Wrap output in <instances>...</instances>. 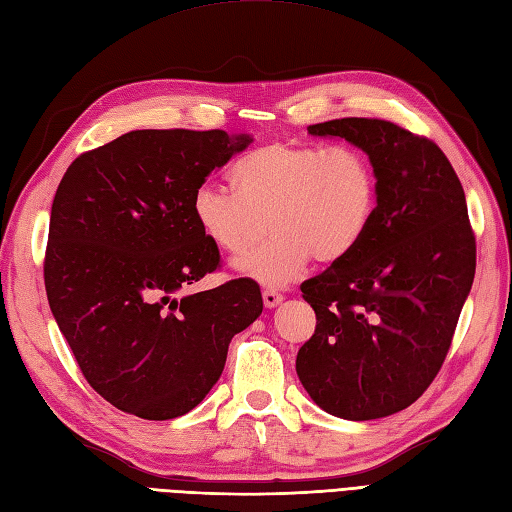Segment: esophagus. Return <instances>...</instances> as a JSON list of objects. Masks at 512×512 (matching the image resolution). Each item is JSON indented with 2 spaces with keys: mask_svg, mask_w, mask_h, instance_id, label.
Wrapping results in <instances>:
<instances>
[{
  "mask_svg": "<svg viewBox=\"0 0 512 512\" xmlns=\"http://www.w3.org/2000/svg\"><path fill=\"white\" fill-rule=\"evenodd\" d=\"M282 295L276 291V289H265L263 291V302L267 308H276L278 304H282Z\"/></svg>",
  "mask_w": 512,
  "mask_h": 512,
  "instance_id": "34e87169",
  "label": "esophagus"
}]
</instances>
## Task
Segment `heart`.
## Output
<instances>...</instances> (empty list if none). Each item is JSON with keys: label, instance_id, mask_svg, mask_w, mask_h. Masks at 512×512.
I'll use <instances>...</instances> for the list:
<instances>
[{"label": "heart", "instance_id": "b5f03b06", "mask_svg": "<svg viewBox=\"0 0 512 512\" xmlns=\"http://www.w3.org/2000/svg\"><path fill=\"white\" fill-rule=\"evenodd\" d=\"M232 193L199 184L191 213L217 252L243 256L263 232L271 239L239 263L263 284L295 280L310 258L336 263L365 239L378 210V173L358 147L267 143L234 160Z\"/></svg>", "mask_w": 512, "mask_h": 512}]
</instances>
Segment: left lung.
<instances>
[{
    "mask_svg": "<svg viewBox=\"0 0 512 512\" xmlns=\"http://www.w3.org/2000/svg\"><path fill=\"white\" fill-rule=\"evenodd\" d=\"M373 160L378 210L365 239L302 284L317 315L295 369L326 413L367 421L417 402L439 373L476 273L465 191L441 147L391 121L308 126Z\"/></svg>",
    "mask_w": 512,
    "mask_h": 512,
    "instance_id": "1",
    "label": "left lung"
}]
</instances>
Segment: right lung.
<instances>
[{
    "label": "right lung",
    "mask_w": 512,
    "mask_h": 512,
    "mask_svg": "<svg viewBox=\"0 0 512 512\" xmlns=\"http://www.w3.org/2000/svg\"><path fill=\"white\" fill-rule=\"evenodd\" d=\"M249 143L223 130H134L78 156L58 184L49 308L86 382L123 413H189L219 380L232 336L263 313L249 278L186 293L219 267L191 197Z\"/></svg>",
    "instance_id": "right-lung-1"
}]
</instances>
